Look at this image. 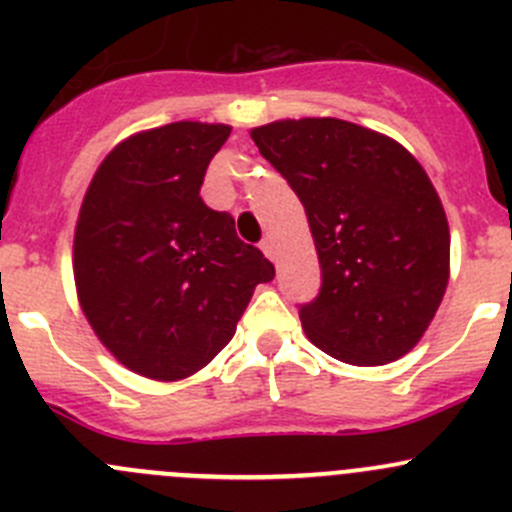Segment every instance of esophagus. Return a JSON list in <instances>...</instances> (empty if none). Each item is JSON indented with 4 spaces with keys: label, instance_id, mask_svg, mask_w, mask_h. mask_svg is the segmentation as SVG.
I'll list each match as a JSON object with an SVG mask.
<instances>
[{
    "label": "esophagus",
    "instance_id": "esophagus-1",
    "mask_svg": "<svg viewBox=\"0 0 512 512\" xmlns=\"http://www.w3.org/2000/svg\"><path fill=\"white\" fill-rule=\"evenodd\" d=\"M260 250L265 252V255L270 257V260H275V240H272V237H265V240H262Z\"/></svg>",
    "mask_w": 512,
    "mask_h": 512
}]
</instances>
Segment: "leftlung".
Here are the masks:
<instances>
[{"mask_svg": "<svg viewBox=\"0 0 512 512\" xmlns=\"http://www.w3.org/2000/svg\"><path fill=\"white\" fill-rule=\"evenodd\" d=\"M302 200L322 289L299 309L314 347L354 366L401 359L436 317L451 275L446 210L394 138L342 118L250 131Z\"/></svg>", "mask_w": 512, "mask_h": 512, "instance_id": "left-lung-1", "label": "left lung"}]
</instances>
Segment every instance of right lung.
I'll return each mask as SVG.
<instances>
[{
  "instance_id": "obj_1",
  "label": "right lung",
  "mask_w": 512,
  "mask_h": 512,
  "mask_svg": "<svg viewBox=\"0 0 512 512\" xmlns=\"http://www.w3.org/2000/svg\"><path fill=\"white\" fill-rule=\"evenodd\" d=\"M232 128L178 121L133 133L91 178L74 232V282L98 342L133 374L193 376L218 356L275 267L230 213L200 198Z\"/></svg>"
}]
</instances>
